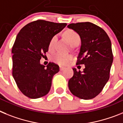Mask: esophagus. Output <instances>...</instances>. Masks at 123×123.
<instances>
[{"label": "esophagus", "mask_w": 123, "mask_h": 123, "mask_svg": "<svg viewBox=\"0 0 123 123\" xmlns=\"http://www.w3.org/2000/svg\"><path fill=\"white\" fill-rule=\"evenodd\" d=\"M64 69H65L64 67H62V66H60V70H61V71L63 70Z\"/></svg>", "instance_id": "34e87169"}]
</instances>
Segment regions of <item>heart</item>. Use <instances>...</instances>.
Here are the masks:
<instances>
[{
  "label": "heart",
  "mask_w": 123,
  "mask_h": 123,
  "mask_svg": "<svg viewBox=\"0 0 123 123\" xmlns=\"http://www.w3.org/2000/svg\"><path fill=\"white\" fill-rule=\"evenodd\" d=\"M65 36L69 41L71 46L74 44L79 43L80 41V37L79 35L75 31L69 30L65 33ZM57 40V36H54L50 41L49 44V49H53L54 48L55 43ZM72 58V56L70 54H64L61 53H57L54 54L52 57L53 61L61 65H66L70 61Z\"/></svg>",
  "instance_id": "obj_1"
}]
</instances>
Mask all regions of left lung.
Returning <instances> with one entry per match:
<instances>
[{
  "mask_svg": "<svg viewBox=\"0 0 123 123\" xmlns=\"http://www.w3.org/2000/svg\"><path fill=\"white\" fill-rule=\"evenodd\" d=\"M68 27L80 37L76 64L85 65L83 72L73 68L74 75L68 82L69 88L78 98L92 99L102 91L110 78L113 61L110 39L104 30L90 22L70 23Z\"/></svg>",
  "mask_w": 123,
  "mask_h": 123,
  "instance_id": "1",
  "label": "left lung"
}]
</instances>
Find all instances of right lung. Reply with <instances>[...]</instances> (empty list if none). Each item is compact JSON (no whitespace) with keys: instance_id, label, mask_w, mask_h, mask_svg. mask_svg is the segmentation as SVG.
<instances>
[{"instance_id":"add662e5","label":"right lung","mask_w":123,"mask_h":123,"mask_svg":"<svg viewBox=\"0 0 123 123\" xmlns=\"http://www.w3.org/2000/svg\"><path fill=\"white\" fill-rule=\"evenodd\" d=\"M66 25L38 20L25 25L17 35L12 49V75L20 91L30 98H38L49 92L59 67L49 62L45 68L40 59L48 51L52 38Z\"/></svg>"}]
</instances>
